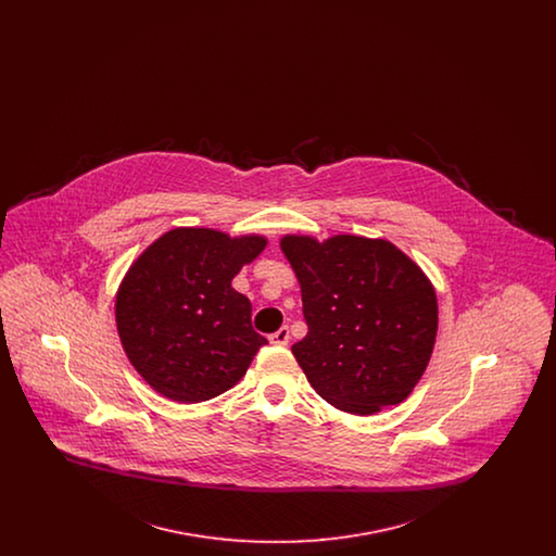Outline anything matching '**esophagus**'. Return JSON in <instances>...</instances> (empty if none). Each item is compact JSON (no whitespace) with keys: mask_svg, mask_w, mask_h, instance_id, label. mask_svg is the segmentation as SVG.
Here are the masks:
<instances>
[{"mask_svg":"<svg viewBox=\"0 0 556 556\" xmlns=\"http://www.w3.org/2000/svg\"><path fill=\"white\" fill-rule=\"evenodd\" d=\"M268 340H270V344L273 345H288V342H290V329H288V327H281V329H277Z\"/></svg>","mask_w":556,"mask_h":556,"instance_id":"obj_1","label":"esophagus"}]
</instances>
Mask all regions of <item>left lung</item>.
Returning a JSON list of instances; mask_svg holds the SVG:
<instances>
[{
    "instance_id": "1",
    "label": "left lung",
    "mask_w": 556,
    "mask_h": 556,
    "mask_svg": "<svg viewBox=\"0 0 556 556\" xmlns=\"http://www.w3.org/2000/svg\"><path fill=\"white\" fill-rule=\"evenodd\" d=\"M308 325L291 345L318 396L352 415L406 400L438 333V300L424 270L386 239L286 236Z\"/></svg>"
}]
</instances>
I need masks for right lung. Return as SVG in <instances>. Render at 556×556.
Instances as JSON below:
<instances>
[{
    "label": "right lung",
    "mask_w": 556,
    "mask_h": 556,
    "mask_svg": "<svg viewBox=\"0 0 556 556\" xmlns=\"http://www.w3.org/2000/svg\"><path fill=\"white\" fill-rule=\"evenodd\" d=\"M265 245L261 236L179 227L132 263L116 293V327L132 367L159 394L195 404L245 375L266 338L231 281Z\"/></svg>",
    "instance_id": "1"
}]
</instances>
